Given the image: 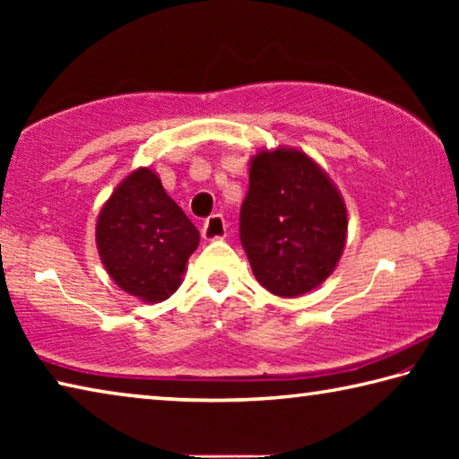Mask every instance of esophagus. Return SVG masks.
Returning a JSON list of instances; mask_svg holds the SVG:
<instances>
[{"mask_svg":"<svg viewBox=\"0 0 459 459\" xmlns=\"http://www.w3.org/2000/svg\"><path fill=\"white\" fill-rule=\"evenodd\" d=\"M202 237L206 240L227 237V221H224V216L222 214L208 216L204 227H202Z\"/></svg>","mask_w":459,"mask_h":459,"instance_id":"1","label":"esophagus"}]
</instances>
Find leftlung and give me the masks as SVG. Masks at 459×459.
<instances>
[{"label":"left lung","instance_id":"8db88e82","mask_svg":"<svg viewBox=\"0 0 459 459\" xmlns=\"http://www.w3.org/2000/svg\"><path fill=\"white\" fill-rule=\"evenodd\" d=\"M346 229L344 200L306 153L255 155L238 237L265 290L281 298L312 291L336 267Z\"/></svg>","mask_w":459,"mask_h":459}]
</instances>
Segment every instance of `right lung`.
<instances>
[{
    "instance_id": "add662e5",
    "label": "right lung",
    "mask_w": 459,
    "mask_h": 459,
    "mask_svg": "<svg viewBox=\"0 0 459 459\" xmlns=\"http://www.w3.org/2000/svg\"><path fill=\"white\" fill-rule=\"evenodd\" d=\"M198 240L196 227L147 168L121 182L97 221V247L108 275L143 301H164L178 290Z\"/></svg>"
}]
</instances>
